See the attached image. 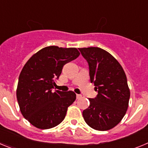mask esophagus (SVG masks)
I'll return each mask as SVG.
<instances>
[{
  "instance_id": "esophagus-1",
  "label": "esophagus",
  "mask_w": 148,
  "mask_h": 148,
  "mask_svg": "<svg viewBox=\"0 0 148 148\" xmlns=\"http://www.w3.org/2000/svg\"><path fill=\"white\" fill-rule=\"evenodd\" d=\"M82 97V95H80V94H77L76 95V98H77V99H81V98Z\"/></svg>"
}]
</instances>
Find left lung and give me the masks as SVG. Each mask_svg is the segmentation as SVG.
I'll use <instances>...</instances> for the list:
<instances>
[{
  "mask_svg": "<svg viewBox=\"0 0 148 148\" xmlns=\"http://www.w3.org/2000/svg\"><path fill=\"white\" fill-rule=\"evenodd\" d=\"M89 66L90 82L97 96L89 99L90 107L83 111L87 125L95 130L112 129L126 113L130 90L125 71L118 61L99 47L78 48Z\"/></svg>",
  "mask_w": 148,
  "mask_h": 148,
  "instance_id": "obj_1",
  "label": "left lung"
}]
</instances>
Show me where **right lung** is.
<instances>
[{"label": "right lung", "mask_w": 148, "mask_h": 148, "mask_svg": "<svg viewBox=\"0 0 148 148\" xmlns=\"http://www.w3.org/2000/svg\"><path fill=\"white\" fill-rule=\"evenodd\" d=\"M80 55L76 48L50 46L28 60L18 78L17 99L26 119L39 129H49L64 119L76 99L73 91L53 90L65 64Z\"/></svg>", "instance_id": "obj_1"}]
</instances>
